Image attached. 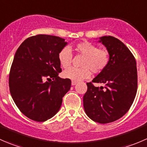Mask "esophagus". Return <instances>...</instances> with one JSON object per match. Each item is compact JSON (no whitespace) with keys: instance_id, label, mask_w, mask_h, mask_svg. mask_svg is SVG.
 Returning a JSON list of instances; mask_svg holds the SVG:
<instances>
[{"instance_id":"esophagus-1","label":"esophagus","mask_w":147,"mask_h":147,"mask_svg":"<svg viewBox=\"0 0 147 147\" xmlns=\"http://www.w3.org/2000/svg\"><path fill=\"white\" fill-rule=\"evenodd\" d=\"M77 84V82H75V81H72V85L74 86Z\"/></svg>"}]
</instances>
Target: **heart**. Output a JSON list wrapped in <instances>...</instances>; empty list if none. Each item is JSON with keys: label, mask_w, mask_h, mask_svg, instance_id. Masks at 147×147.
Masks as SVG:
<instances>
[{"label": "heart", "mask_w": 147, "mask_h": 147, "mask_svg": "<svg viewBox=\"0 0 147 147\" xmlns=\"http://www.w3.org/2000/svg\"><path fill=\"white\" fill-rule=\"evenodd\" d=\"M78 54L83 56L80 68L70 67L63 72L65 78L75 82H80L88 79L92 73L98 74L105 70L110 61L109 52L105 49H99L97 45L90 42H82L75 47ZM58 60L60 64L65 69L72 64V53L70 48L65 47L59 52Z\"/></svg>", "instance_id": "heart-1"}]
</instances>
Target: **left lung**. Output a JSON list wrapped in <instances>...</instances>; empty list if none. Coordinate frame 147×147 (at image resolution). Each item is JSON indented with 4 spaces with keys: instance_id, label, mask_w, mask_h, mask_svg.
Masks as SVG:
<instances>
[{
    "instance_id": "obj_1",
    "label": "left lung",
    "mask_w": 147,
    "mask_h": 147,
    "mask_svg": "<svg viewBox=\"0 0 147 147\" xmlns=\"http://www.w3.org/2000/svg\"><path fill=\"white\" fill-rule=\"evenodd\" d=\"M99 42L107 47L110 61L92 82L87 83L83 106L92 120L107 124L124 116L134 102L137 90V63L128 47L117 38L103 36ZM93 82L105 86L94 87Z\"/></svg>"
}]
</instances>
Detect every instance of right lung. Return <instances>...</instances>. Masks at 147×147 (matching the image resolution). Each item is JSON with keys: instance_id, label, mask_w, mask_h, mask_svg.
<instances>
[{"instance_id": "add662e5", "label": "right lung", "mask_w": 147, "mask_h": 147, "mask_svg": "<svg viewBox=\"0 0 147 147\" xmlns=\"http://www.w3.org/2000/svg\"><path fill=\"white\" fill-rule=\"evenodd\" d=\"M67 43L60 37L37 35L25 40L15 54L9 74L10 94L29 119L45 121L53 117L70 89V80L58 77L62 72L59 52Z\"/></svg>"}]
</instances>
